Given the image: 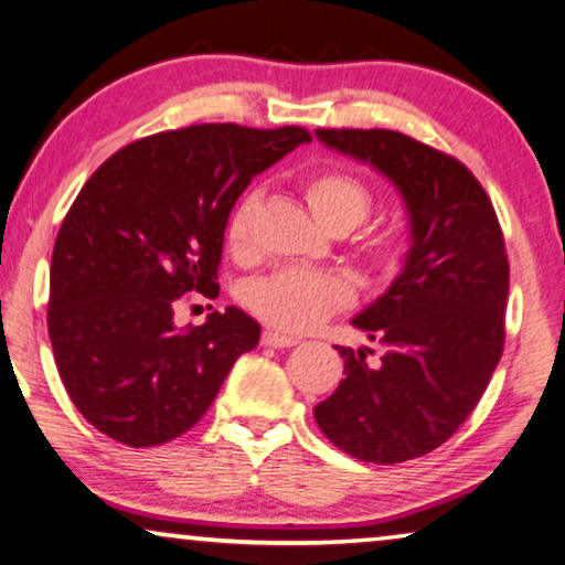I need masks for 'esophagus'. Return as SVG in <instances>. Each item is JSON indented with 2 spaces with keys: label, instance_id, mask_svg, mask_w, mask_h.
Returning a JSON list of instances; mask_svg holds the SVG:
<instances>
[{
  "label": "esophagus",
  "instance_id": "34e87169",
  "mask_svg": "<svg viewBox=\"0 0 565 565\" xmlns=\"http://www.w3.org/2000/svg\"><path fill=\"white\" fill-rule=\"evenodd\" d=\"M262 342L266 347H276V349H289V347H297L299 344V337H291V334H284V331H274V329H266Z\"/></svg>",
  "mask_w": 565,
  "mask_h": 565
}]
</instances>
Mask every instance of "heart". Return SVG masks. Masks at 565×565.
Here are the masks:
<instances>
[{"label": "heart", "instance_id": "b5f03b06", "mask_svg": "<svg viewBox=\"0 0 565 565\" xmlns=\"http://www.w3.org/2000/svg\"><path fill=\"white\" fill-rule=\"evenodd\" d=\"M303 201L319 226L352 231L370 216L372 193L360 178L347 170H319L303 181ZM248 203L238 205L228 221L226 241L234 254L246 246ZM372 262L382 268H392L399 258V241L392 234L374 236L370 241ZM347 294L342 284L324 274L303 271V268H284L266 279L250 284L248 303L258 317L276 329L307 331L321 324L329 315L342 307Z\"/></svg>", "mask_w": 565, "mask_h": 565}]
</instances>
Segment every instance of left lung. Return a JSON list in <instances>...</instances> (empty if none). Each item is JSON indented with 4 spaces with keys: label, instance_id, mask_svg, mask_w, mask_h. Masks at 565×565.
<instances>
[{
    "label": "left lung",
    "instance_id": "1",
    "mask_svg": "<svg viewBox=\"0 0 565 565\" xmlns=\"http://www.w3.org/2000/svg\"><path fill=\"white\" fill-rule=\"evenodd\" d=\"M327 148L377 170L407 211L397 279L352 319L382 347H337L344 374L315 419L356 460L395 465L450 440L503 354L508 256L488 193L460 160L395 130H317Z\"/></svg>",
    "mask_w": 565,
    "mask_h": 565
}]
</instances>
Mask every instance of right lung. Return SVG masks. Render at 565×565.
I'll return each mask as SVG.
<instances>
[{"label":"right lung","instance_id":"obj_1","mask_svg":"<svg viewBox=\"0 0 565 565\" xmlns=\"http://www.w3.org/2000/svg\"><path fill=\"white\" fill-rule=\"evenodd\" d=\"M301 142L294 125H191L130 142L83 185L52 250L47 327L70 399L103 435L130 447L183 435L258 344L238 307L185 329L173 307L216 297L231 209Z\"/></svg>","mask_w":565,"mask_h":565}]
</instances>
